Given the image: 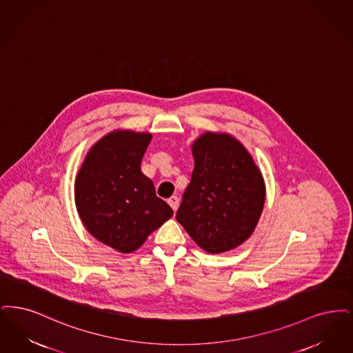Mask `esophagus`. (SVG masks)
Wrapping results in <instances>:
<instances>
[{"mask_svg": "<svg viewBox=\"0 0 353 353\" xmlns=\"http://www.w3.org/2000/svg\"><path fill=\"white\" fill-rule=\"evenodd\" d=\"M168 203H169L170 207L174 210V212H176V210H178V207H179V198H178V196H171V198L168 200Z\"/></svg>", "mask_w": 353, "mask_h": 353, "instance_id": "obj_1", "label": "esophagus"}]
</instances>
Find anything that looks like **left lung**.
<instances>
[{"instance_id":"obj_1","label":"left lung","mask_w":353,"mask_h":353,"mask_svg":"<svg viewBox=\"0 0 353 353\" xmlns=\"http://www.w3.org/2000/svg\"><path fill=\"white\" fill-rule=\"evenodd\" d=\"M191 152L195 166L176 220L207 253L228 252L257 227L266 196L262 172L230 133L204 132Z\"/></svg>"}]
</instances>
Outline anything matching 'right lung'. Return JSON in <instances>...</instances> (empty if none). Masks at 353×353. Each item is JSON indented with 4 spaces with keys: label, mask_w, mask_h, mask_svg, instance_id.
I'll use <instances>...</instances> for the list:
<instances>
[{
    "label": "right lung",
    "mask_w": 353,
    "mask_h": 353,
    "mask_svg": "<svg viewBox=\"0 0 353 353\" xmlns=\"http://www.w3.org/2000/svg\"><path fill=\"white\" fill-rule=\"evenodd\" d=\"M152 133L116 129L94 142L75 178V204L85 230L120 253H132L172 216L141 161Z\"/></svg>",
    "instance_id": "add662e5"
}]
</instances>
